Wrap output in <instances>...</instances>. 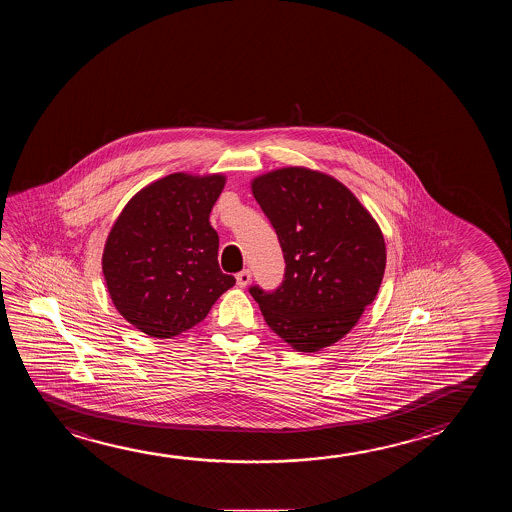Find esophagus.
<instances>
[{
	"mask_svg": "<svg viewBox=\"0 0 512 512\" xmlns=\"http://www.w3.org/2000/svg\"><path fill=\"white\" fill-rule=\"evenodd\" d=\"M250 280H252V273H250L248 269H245V271H241V273H237V287H241V289H243V287H246V285L250 283Z\"/></svg>",
	"mask_w": 512,
	"mask_h": 512,
	"instance_id": "34e87169",
	"label": "esophagus"
}]
</instances>
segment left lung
I'll return each instance as SVG.
<instances>
[{
	"label": "left lung",
	"mask_w": 512,
	"mask_h": 512,
	"mask_svg": "<svg viewBox=\"0 0 512 512\" xmlns=\"http://www.w3.org/2000/svg\"><path fill=\"white\" fill-rule=\"evenodd\" d=\"M273 223L283 259L282 285L252 287L267 326L296 352H319L352 331L375 301L386 271L377 220L341 181L308 167H282L252 179Z\"/></svg>",
	"instance_id": "1"
}]
</instances>
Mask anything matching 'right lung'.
Here are the masks:
<instances>
[{"mask_svg": "<svg viewBox=\"0 0 512 512\" xmlns=\"http://www.w3.org/2000/svg\"><path fill=\"white\" fill-rule=\"evenodd\" d=\"M225 174L174 172L135 193L105 241L102 271L119 315L151 338H172L208 317L236 278L218 266L209 213Z\"/></svg>", "mask_w": 512, "mask_h": 512, "instance_id": "1", "label": "right lung"}]
</instances>
